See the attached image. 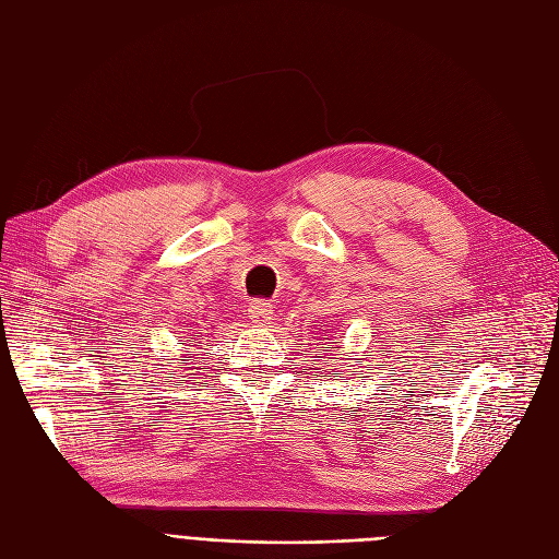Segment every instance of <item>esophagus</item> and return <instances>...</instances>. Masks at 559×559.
<instances>
[{
    "label": "esophagus",
    "mask_w": 559,
    "mask_h": 559,
    "mask_svg": "<svg viewBox=\"0 0 559 559\" xmlns=\"http://www.w3.org/2000/svg\"><path fill=\"white\" fill-rule=\"evenodd\" d=\"M247 312H249V319L257 326H265L267 321L273 319V306H270V302H265V300H253Z\"/></svg>",
    "instance_id": "34e87169"
}]
</instances>
